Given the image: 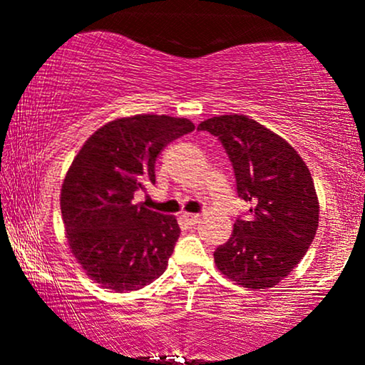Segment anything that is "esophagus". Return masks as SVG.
I'll return each instance as SVG.
<instances>
[{
  "label": "esophagus",
  "mask_w": 365,
  "mask_h": 365,
  "mask_svg": "<svg viewBox=\"0 0 365 365\" xmlns=\"http://www.w3.org/2000/svg\"><path fill=\"white\" fill-rule=\"evenodd\" d=\"M182 219L186 221V224H189V226H196V224L199 222V219H201V216L199 214H182Z\"/></svg>",
  "instance_id": "1"
}]
</instances>
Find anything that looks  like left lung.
I'll list each match as a JSON object with an SVG mask.
<instances>
[{
  "instance_id": "1",
  "label": "left lung",
  "mask_w": 365,
  "mask_h": 365,
  "mask_svg": "<svg viewBox=\"0 0 365 365\" xmlns=\"http://www.w3.org/2000/svg\"><path fill=\"white\" fill-rule=\"evenodd\" d=\"M197 129L221 139L239 197L252 204L214 252L216 267L251 291L277 286L306 256L319 226L309 168L286 139L244 114L209 118Z\"/></svg>"
}]
</instances>
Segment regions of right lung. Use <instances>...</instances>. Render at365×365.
Segmentation results:
<instances>
[{"mask_svg":"<svg viewBox=\"0 0 365 365\" xmlns=\"http://www.w3.org/2000/svg\"><path fill=\"white\" fill-rule=\"evenodd\" d=\"M196 128L186 118H118L86 139L61 186L68 246L103 289L138 291L166 271L181 229L174 216L134 204V191L156 182L163 148Z\"/></svg>","mask_w":365,"mask_h":365,"instance_id":"1","label":"right lung"}]
</instances>
